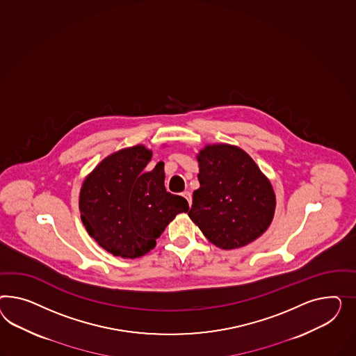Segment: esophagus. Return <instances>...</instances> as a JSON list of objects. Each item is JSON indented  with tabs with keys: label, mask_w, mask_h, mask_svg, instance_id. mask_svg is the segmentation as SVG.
Masks as SVG:
<instances>
[{
	"label": "esophagus",
	"mask_w": 356,
	"mask_h": 356,
	"mask_svg": "<svg viewBox=\"0 0 356 356\" xmlns=\"http://www.w3.org/2000/svg\"><path fill=\"white\" fill-rule=\"evenodd\" d=\"M183 197L188 201L189 206H191V204H192V194H191V192H184Z\"/></svg>",
	"instance_id": "34e87169"
}]
</instances>
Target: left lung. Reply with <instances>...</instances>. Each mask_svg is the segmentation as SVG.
I'll return each instance as SVG.
<instances>
[{
	"label": "left lung",
	"instance_id": "obj_1",
	"mask_svg": "<svg viewBox=\"0 0 356 356\" xmlns=\"http://www.w3.org/2000/svg\"><path fill=\"white\" fill-rule=\"evenodd\" d=\"M200 188L188 212L204 237L222 250L259 238L275 216L276 195L268 177L236 145H206L197 154Z\"/></svg>",
	"mask_w": 356,
	"mask_h": 356
}]
</instances>
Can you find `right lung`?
Instances as JSON below:
<instances>
[{
	"label": "right lung",
	"mask_w": 356,
	"mask_h": 356,
	"mask_svg": "<svg viewBox=\"0 0 356 356\" xmlns=\"http://www.w3.org/2000/svg\"><path fill=\"white\" fill-rule=\"evenodd\" d=\"M153 152L145 145L107 155L84 179L80 218L89 236L107 252L140 258L155 248L156 238L189 204L164 186V163L145 171Z\"/></svg>",
	"instance_id": "right-lung-1"
}]
</instances>
